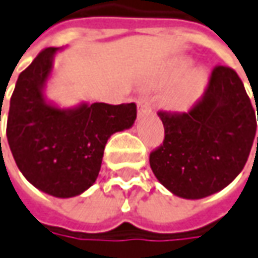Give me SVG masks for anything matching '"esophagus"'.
<instances>
[{
  "mask_svg": "<svg viewBox=\"0 0 258 258\" xmlns=\"http://www.w3.org/2000/svg\"><path fill=\"white\" fill-rule=\"evenodd\" d=\"M150 111H151L150 101L145 99V97L138 99V113H140V114H144V113H150Z\"/></svg>",
  "mask_w": 258,
  "mask_h": 258,
  "instance_id": "esophagus-1",
  "label": "esophagus"
}]
</instances>
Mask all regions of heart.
<instances>
[{"label":"heart","instance_id":"obj_1","mask_svg":"<svg viewBox=\"0 0 258 258\" xmlns=\"http://www.w3.org/2000/svg\"><path fill=\"white\" fill-rule=\"evenodd\" d=\"M192 66V59L188 56H179L166 64L157 78L158 86H169ZM209 82L208 72L203 68H195L180 79L169 92H166L164 103L173 111H185L195 104L202 96Z\"/></svg>","mask_w":258,"mask_h":258}]
</instances>
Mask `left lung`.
<instances>
[{
	"mask_svg": "<svg viewBox=\"0 0 258 258\" xmlns=\"http://www.w3.org/2000/svg\"><path fill=\"white\" fill-rule=\"evenodd\" d=\"M158 115L165 140L151 152L150 165L171 194L202 199L225 189L243 171L257 122L244 85L233 69L216 66L205 96L190 111Z\"/></svg>",
	"mask_w": 258,
	"mask_h": 258,
	"instance_id": "obj_1",
	"label": "left lung"
}]
</instances>
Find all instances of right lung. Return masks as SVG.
Instances as JSON below:
<instances>
[{"instance_id": "1", "label": "right lung", "mask_w": 258, "mask_h": 258, "mask_svg": "<svg viewBox=\"0 0 258 258\" xmlns=\"http://www.w3.org/2000/svg\"><path fill=\"white\" fill-rule=\"evenodd\" d=\"M42 50L19 75L10 101L7 138L29 183L55 198L82 195L99 176L104 147L114 133L133 127L134 103H79L60 107L46 97L56 53Z\"/></svg>"}]
</instances>
